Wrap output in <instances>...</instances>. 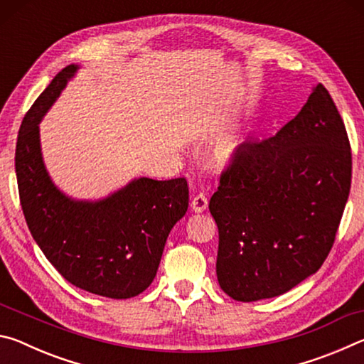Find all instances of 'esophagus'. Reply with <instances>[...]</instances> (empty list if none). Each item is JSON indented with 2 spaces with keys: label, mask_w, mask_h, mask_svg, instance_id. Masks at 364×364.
Segmentation results:
<instances>
[{
  "label": "esophagus",
  "mask_w": 364,
  "mask_h": 364,
  "mask_svg": "<svg viewBox=\"0 0 364 364\" xmlns=\"http://www.w3.org/2000/svg\"><path fill=\"white\" fill-rule=\"evenodd\" d=\"M207 205H208V199H207V196L202 194V193L196 194L194 199L191 200V208H193V212H196V213L205 212Z\"/></svg>",
  "instance_id": "1"
}]
</instances>
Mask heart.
I'll return each instance as SVG.
<instances>
[{"mask_svg": "<svg viewBox=\"0 0 364 364\" xmlns=\"http://www.w3.org/2000/svg\"><path fill=\"white\" fill-rule=\"evenodd\" d=\"M244 149V139L239 136H232L221 144L213 156V162L217 168H226L236 162Z\"/></svg>", "mask_w": 364, "mask_h": 364, "instance_id": "obj_1", "label": "heart"}]
</instances>
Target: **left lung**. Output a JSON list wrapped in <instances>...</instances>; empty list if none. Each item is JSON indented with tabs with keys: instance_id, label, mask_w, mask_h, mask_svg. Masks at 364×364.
Listing matches in <instances>:
<instances>
[{
	"instance_id": "obj_1",
	"label": "left lung",
	"mask_w": 364,
	"mask_h": 364,
	"mask_svg": "<svg viewBox=\"0 0 364 364\" xmlns=\"http://www.w3.org/2000/svg\"><path fill=\"white\" fill-rule=\"evenodd\" d=\"M352 184L347 130L319 83L273 138L245 141L220 178L217 278L237 301L278 297L321 268Z\"/></svg>"
}]
</instances>
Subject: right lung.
I'll list each match as a JSON object with an SVG mask.
<instances>
[{"label":"right lung","instance_id":"1","mask_svg":"<svg viewBox=\"0 0 364 364\" xmlns=\"http://www.w3.org/2000/svg\"><path fill=\"white\" fill-rule=\"evenodd\" d=\"M60 70L22 120L16 175L35 242L70 284L109 299H130L156 278L165 242L189 205L184 178H136L101 200H77L53 183L40 146V122L75 75Z\"/></svg>","mask_w":364,"mask_h":364}]
</instances>
